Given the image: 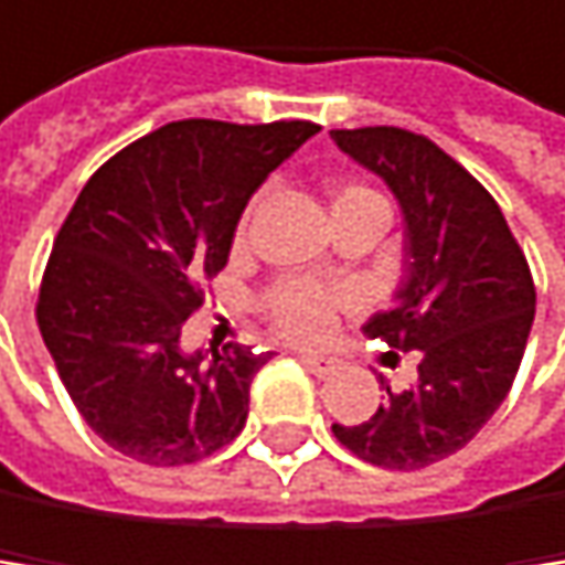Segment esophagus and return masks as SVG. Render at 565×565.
<instances>
[{
    "label": "esophagus",
    "mask_w": 565,
    "mask_h": 565,
    "mask_svg": "<svg viewBox=\"0 0 565 565\" xmlns=\"http://www.w3.org/2000/svg\"><path fill=\"white\" fill-rule=\"evenodd\" d=\"M298 359L311 369L315 376H329V373H335V359L332 355H321V352H298Z\"/></svg>",
    "instance_id": "1"
}]
</instances>
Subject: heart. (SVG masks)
<instances>
[{
	"instance_id": "b5f03b06",
	"label": "heart",
	"mask_w": 565,
	"mask_h": 565,
	"mask_svg": "<svg viewBox=\"0 0 565 565\" xmlns=\"http://www.w3.org/2000/svg\"><path fill=\"white\" fill-rule=\"evenodd\" d=\"M355 206H386V200L362 182L339 185L332 210L339 213ZM342 305H345L342 288L321 285V280H308V277H280L260 295V311L274 324V332L295 342H321L332 332Z\"/></svg>"
}]
</instances>
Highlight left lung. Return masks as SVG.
<instances>
[{
    "instance_id": "1",
    "label": "left lung",
    "mask_w": 565,
    "mask_h": 565,
    "mask_svg": "<svg viewBox=\"0 0 565 565\" xmlns=\"http://www.w3.org/2000/svg\"><path fill=\"white\" fill-rule=\"evenodd\" d=\"M332 138L386 179L406 220V280L362 329L420 355L414 386H386L373 417L332 434L369 465L417 471L461 450L509 396L535 318L532 270L491 192L427 135L376 125Z\"/></svg>"
}]
</instances>
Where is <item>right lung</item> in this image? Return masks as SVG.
Returning a JSON list of instances; mask_svg holds the SVG:
<instances>
[{
  "mask_svg": "<svg viewBox=\"0 0 565 565\" xmlns=\"http://www.w3.org/2000/svg\"><path fill=\"white\" fill-rule=\"evenodd\" d=\"M318 125L172 121L107 159L63 220L36 324L87 427L125 458L175 468L226 447L247 424L270 352H179L203 280L230 260L254 189Z\"/></svg>",
  "mask_w": 565,
  "mask_h": 565,
  "instance_id": "add662e5",
  "label": "right lung"
}]
</instances>
